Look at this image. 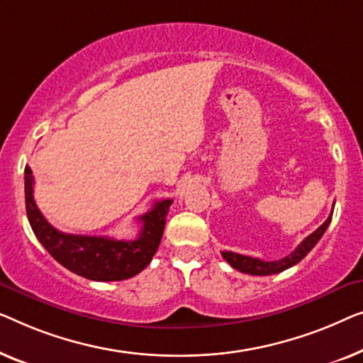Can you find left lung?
I'll return each mask as SVG.
<instances>
[{
    "label": "left lung",
    "instance_id": "obj_1",
    "mask_svg": "<svg viewBox=\"0 0 363 363\" xmlns=\"http://www.w3.org/2000/svg\"><path fill=\"white\" fill-rule=\"evenodd\" d=\"M330 220H333V212H330L328 220H325L318 230L311 233L309 237H306L294 252H291L288 257H284L281 259H277V262H263V259L259 258H252L247 257V255H240L233 252H222V257L225 258V262L230 263L232 268L238 269V272L242 273L253 274V277H268V274L281 273L284 269L294 267L296 263H299L301 259L318 245L320 237H323L324 232L328 230Z\"/></svg>",
    "mask_w": 363,
    "mask_h": 363
}]
</instances>
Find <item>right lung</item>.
<instances>
[{"mask_svg":"<svg viewBox=\"0 0 363 363\" xmlns=\"http://www.w3.org/2000/svg\"><path fill=\"white\" fill-rule=\"evenodd\" d=\"M34 177L30 167H24V194L30 228L55 262L79 277L91 281H121L143 272L160 247L172 199L155 202L145 216L136 240H115L110 237H89L59 232L35 206Z\"/></svg>","mask_w":363,"mask_h":363,"instance_id":"obj_1","label":"right lung"}]
</instances>
